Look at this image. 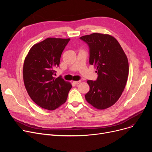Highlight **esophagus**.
I'll use <instances>...</instances> for the list:
<instances>
[{"mask_svg":"<svg viewBox=\"0 0 152 152\" xmlns=\"http://www.w3.org/2000/svg\"><path fill=\"white\" fill-rule=\"evenodd\" d=\"M81 83V81H73V83L75 84H78L79 83Z\"/></svg>","mask_w":152,"mask_h":152,"instance_id":"1","label":"esophagus"}]
</instances>
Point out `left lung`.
<instances>
[{
    "mask_svg": "<svg viewBox=\"0 0 152 152\" xmlns=\"http://www.w3.org/2000/svg\"><path fill=\"white\" fill-rule=\"evenodd\" d=\"M89 46V63L96 68V81L87 80L86 101L98 110L107 109L118 100L129 74V63L121 45L112 36L92 33L80 37Z\"/></svg>",
    "mask_w": 152,
    "mask_h": 152,
    "instance_id": "obj_1",
    "label": "left lung"
}]
</instances>
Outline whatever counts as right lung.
<instances>
[{"label": "right lung", "instance_id": "1", "mask_svg": "<svg viewBox=\"0 0 152 152\" xmlns=\"http://www.w3.org/2000/svg\"><path fill=\"white\" fill-rule=\"evenodd\" d=\"M69 40L48 37L32 47L25 59L23 76L25 88L31 99L41 108L54 110L66 101L71 84L54 75Z\"/></svg>", "mask_w": 152, "mask_h": 152}]
</instances>
